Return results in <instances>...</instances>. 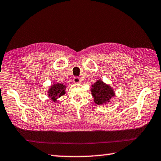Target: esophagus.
<instances>
[{"instance_id": "esophagus-1", "label": "esophagus", "mask_w": 161, "mask_h": 161, "mask_svg": "<svg viewBox=\"0 0 161 161\" xmlns=\"http://www.w3.org/2000/svg\"><path fill=\"white\" fill-rule=\"evenodd\" d=\"M81 81V79L79 77H74L73 78V82L75 83H78Z\"/></svg>"}]
</instances>
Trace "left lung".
I'll return each instance as SVG.
<instances>
[{
    "label": "left lung",
    "mask_w": 161,
    "mask_h": 161,
    "mask_svg": "<svg viewBox=\"0 0 161 161\" xmlns=\"http://www.w3.org/2000/svg\"><path fill=\"white\" fill-rule=\"evenodd\" d=\"M92 94L97 104L108 102L114 97V92L109 86L104 84L102 80H98L92 86Z\"/></svg>",
    "instance_id": "left-lung-1"
}]
</instances>
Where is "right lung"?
<instances>
[{
	"instance_id": "obj_1",
	"label": "right lung",
	"mask_w": 161,
	"mask_h": 161,
	"mask_svg": "<svg viewBox=\"0 0 161 161\" xmlns=\"http://www.w3.org/2000/svg\"><path fill=\"white\" fill-rule=\"evenodd\" d=\"M65 94V86L60 83H56L48 91V95L53 101H56L57 97H60Z\"/></svg>"
}]
</instances>
